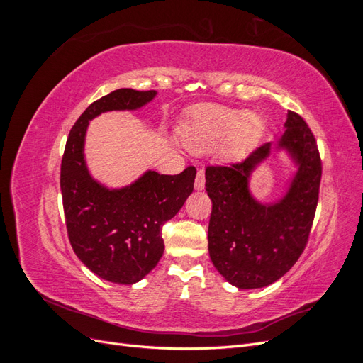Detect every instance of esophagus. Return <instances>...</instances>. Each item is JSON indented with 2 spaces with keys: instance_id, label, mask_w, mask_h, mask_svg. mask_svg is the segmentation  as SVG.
I'll return each mask as SVG.
<instances>
[{
  "instance_id": "obj_1",
  "label": "esophagus",
  "mask_w": 363,
  "mask_h": 363,
  "mask_svg": "<svg viewBox=\"0 0 363 363\" xmlns=\"http://www.w3.org/2000/svg\"><path fill=\"white\" fill-rule=\"evenodd\" d=\"M204 183H206L204 169H199V171H196V177H195V189L196 191L204 189Z\"/></svg>"
}]
</instances>
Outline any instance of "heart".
Instances as JSON below:
<instances>
[{
	"label": "heart",
	"instance_id": "b5f03b06",
	"mask_svg": "<svg viewBox=\"0 0 363 363\" xmlns=\"http://www.w3.org/2000/svg\"><path fill=\"white\" fill-rule=\"evenodd\" d=\"M262 128V119L255 113L208 106L194 113L183 131V142L192 151L206 152L225 140V151L238 156L255 144Z\"/></svg>",
	"mask_w": 363,
	"mask_h": 363
}]
</instances>
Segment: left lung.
Instances as JSON below:
<instances>
[{
	"instance_id": "1",
	"label": "left lung",
	"mask_w": 363,
	"mask_h": 363,
	"mask_svg": "<svg viewBox=\"0 0 363 363\" xmlns=\"http://www.w3.org/2000/svg\"><path fill=\"white\" fill-rule=\"evenodd\" d=\"M286 131L274 144L286 150L298 171L286 195L262 204L248 189L250 175L272 150L271 142L228 167L206 168V191L212 200L208 255L218 272L239 289L268 286L298 260L309 239L316 212L323 164L315 136L292 111Z\"/></svg>"
}]
</instances>
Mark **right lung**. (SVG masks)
<instances>
[{
    "label": "right lung",
    "instance_id": "obj_1",
    "mask_svg": "<svg viewBox=\"0 0 363 363\" xmlns=\"http://www.w3.org/2000/svg\"><path fill=\"white\" fill-rule=\"evenodd\" d=\"M156 91L116 89L94 101L69 131L60 167L65 221L74 252L98 277L133 284L157 265L164 244L162 225L194 191L196 169L177 175L147 171L135 183L108 189L91 177L84 162L89 121L103 112L136 111Z\"/></svg>",
    "mask_w": 363,
    "mask_h": 363
}]
</instances>
